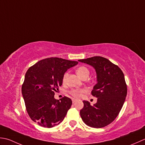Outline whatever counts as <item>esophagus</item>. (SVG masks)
<instances>
[{
    "instance_id": "34e87169",
    "label": "esophagus",
    "mask_w": 145,
    "mask_h": 145,
    "mask_svg": "<svg viewBox=\"0 0 145 145\" xmlns=\"http://www.w3.org/2000/svg\"><path fill=\"white\" fill-rule=\"evenodd\" d=\"M77 101L76 99H72V103H74L76 101Z\"/></svg>"
}]
</instances>
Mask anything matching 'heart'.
Returning a JSON list of instances; mask_svg holds the SVG:
<instances>
[{
	"label": "heart",
	"instance_id": "b5f03b06",
	"mask_svg": "<svg viewBox=\"0 0 145 145\" xmlns=\"http://www.w3.org/2000/svg\"><path fill=\"white\" fill-rule=\"evenodd\" d=\"M76 72L78 74V75L82 79L86 76H89V70L85 66H80L76 69ZM67 76H68V73L67 72H65L63 77V81L64 82L67 81ZM85 92H86V89H78V88H76V89H72L71 90L69 91V93L71 95L75 97V98H79L82 96V94Z\"/></svg>",
	"mask_w": 145,
	"mask_h": 145
}]
</instances>
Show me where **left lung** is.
I'll use <instances>...</instances> for the list:
<instances>
[{
  "mask_svg": "<svg viewBox=\"0 0 145 145\" xmlns=\"http://www.w3.org/2000/svg\"><path fill=\"white\" fill-rule=\"evenodd\" d=\"M96 70L97 83L91 94L97 97L93 106L83 101L80 115L84 123L92 128H101L110 125L119 114L127 94L124 74L117 65L101 56L79 59Z\"/></svg>",
  "mask_w": 145,
  "mask_h": 145,
  "instance_id": "left-lung-1",
  "label": "left lung"
}]
</instances>
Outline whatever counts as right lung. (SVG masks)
I'll return each mask as SVG.
<instances>
[{
    "mask_svg": "<svg viewBox=\"0 0 145 145\" xmlns=\"http://www.w3.org/2000/svg\"><path fill=\"white\" fill-rule=\"evenodd\" d=\"M78 64L77 61L49 57L28 69L22 94L26 110L33 121L45 128H52L63 121L72 101L66 96L56 99L54 92L63 84L64 74Z\"/></svg>",
    "mask_w": 145,
    "mask_h": 145,
    "instance_id": "1",
    "label": "right lung"
}]
</instances>
